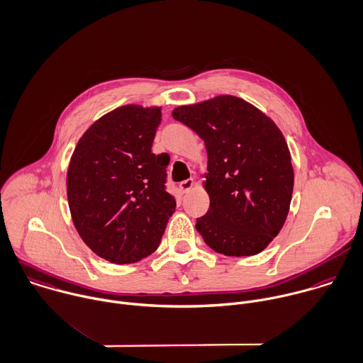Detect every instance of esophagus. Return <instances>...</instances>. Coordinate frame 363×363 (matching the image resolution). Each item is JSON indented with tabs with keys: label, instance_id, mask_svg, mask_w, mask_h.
Masks as SVG:
<instances>
[{
	"label": "esophagus",
	"instance_id": "34e87169",
	"mask_svg": "<svg viewBox=\"0 0 363 363\" xmlns=\"http://www.w3.org/2000/svg\"><path fill=\"white\" fill-rule=\"evenodd\" d=\"M179 187H180V190H182L183 193H187V191H190V190L194 187V180H193V179H187V180L182 182Z\"/></svg>",
	"mask_w": 363,
	"mask_h": 363
}]
</instances>
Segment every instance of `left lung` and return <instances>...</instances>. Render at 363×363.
I'll return each mask as SVG.
<instances>
[{
    "instance_id": "obj_1",
    "label": "left lung",
    "mask_w": 363,
    "mask_h": 363,
    "mask_svg": "<svg viewBox=\"0 0 363 363\" xmlns=\"http://www.w3.org/2000/svg\"><path fill=\"white\" fill-rule=\"evenodd\" d=\"M174 120L206 143L210 197L196 228L227 256L262 252L283 228L291 203L294 172L287 142L270 117L240 97L223 94L176 107Z\"/></svg>"
}]
</instances>
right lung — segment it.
<instances>
[{
	"label": "right lung",
	"mask_w": 363,
	"mask_h": 363,
	"mask_svg": "<svg viewBox=\"0 0 363 363\" xmlns=\"http://www.w3.org/2000/svg\"><path fill=\"white\" fill-rule=\"evenodd\" d=\"M160 120L162 107L122 106L93 122L72 153L66 184L74 228L111 263L155 252L176 211L164 189L170 157L152 152Z\"/></svg>",
	"instance_id": "add662e5"
}]
</instances>
